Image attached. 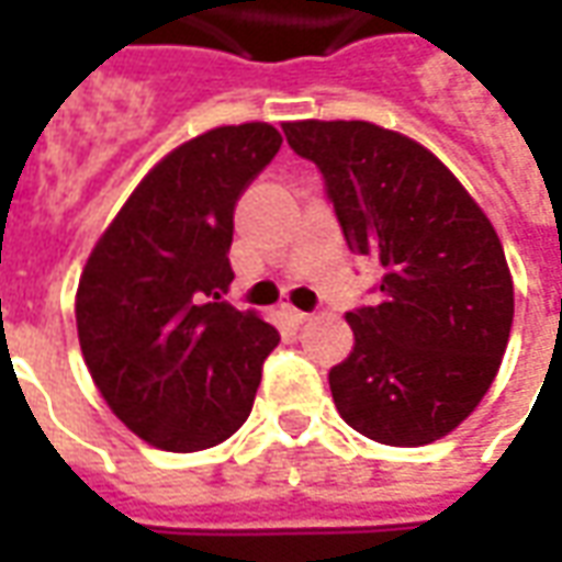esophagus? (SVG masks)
I'll use <instances>...</instances> for the list:
<instances>
[{"label":"esophagus","mask_w":562,"mask_h":562,"mask_svg":"<svg viewBox=\"0 0 562 562\" xmlns=\"http://www.w3.org/2000/svg\"><path fill=\"white\" fill-rule=\"evenodd\" d=\"M282 313H285V318H289L292 325H304V322H310V313L297 310V306H282Z\"/></svg>","instance_id":"esophagus-1"}]
</instances>
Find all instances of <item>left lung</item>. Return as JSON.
Segmentation results:
<instances>
[{
	"instance_id": "obj_1",
	"label": "left lung",
	"mask_w": 562,
	"mask_h": 562,
	"mask_svg": "<svg viewBox=\"0 0 562 562\" xmlns=\"http://www.w3.org/2000/svg\"><path fill=\"white\" fill-rule=\"evenodd\" d=\"M282 132L322 173L349 249L382 265L376 306L346 313L355 346L328 373L337 409L385 446L451 434L491 389L515 316L494 225L406 135L361 120H304Z\"/></svg>"
}]
</instances>
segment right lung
Wrapping results in <instances>:
<instances>
[{
	"instance_id": "1",
	"label": "right lung",
	"mask_w": 562,
	"mask_h": 562,
	"mask_svg": "<svg viewBox=\"0 0 562 562\" xmlns=\"http://www.w3.org/2000/svg\"><path fill=\"white\" fill-rule=\"evenodd\" d=\"M280 144L268 123H244L168 153L83 268L80 352L116 418L149 446H220L252 413L280 334L222 294L234 280V207Z\"/></svg>"
}]
</instances>
